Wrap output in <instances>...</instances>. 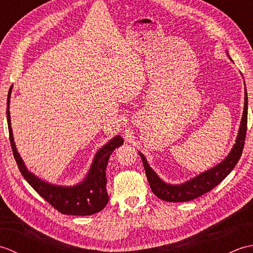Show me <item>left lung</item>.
Listing matches in <instances>:
<instances>
[{
  "mask_svg": "<svg viewBox=\"0 0 253 253\" xmlns=\"http://www.w3.org/2000/svg\"><path fill=\"white\" fill-rule=\"evenodd\" d=\"M247 121H248V95H247V90L245 88V106L243 118H241L237 140H236V144L232 149V151H230L227 158L222 163L216 165L215 168L204 171V173L195 177V178H192L189 181L185 182V184H165L162 179L159 178V176L154 173L152 169L150 168L149 164L147 163V160L143 157V154L139 153L142 159L144 169H146L147 179L149 181L150 187H151L152 192L158 198L162 199L164 201L185 202L193 200V199L212 190L214 187H216L233 170L235 165L238 163L245 146Z\"/></svg>",
  "mask_w": 253,
  "mask_h": 253,
  "instance_id": "1",
  "label": "left lung"
}]
</instances>
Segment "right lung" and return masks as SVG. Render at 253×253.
Masks as SVG:
<instances>
[{
    "label": "right lung",
    "mask_w": 253,
    "mask_h": 253,
    "mask_svg": "<svg viewBox=\"0 0 253 253\" xmlns=\"http://www.w3.org/2000/svg\"><path fill=\"white\" fill-rule=\"evenodd\" d=\"M10 91H12V87L8 91L6 110L9 141L15 161L24 178L47 203H50L53 208L63 214L85 216L100 212L109 202L105 175L107 161H109L113 151L124 143L123 138L120 136L113 138L109 143H106L103 148L99 150L92 165H91L88 176L79 185L74 187H62L47 184V182L39 179L28 171L17 152V149H16L12 127H10V115L8 110Z\"/></svg>",
    "instance_id": "1"
}]
</instances>
